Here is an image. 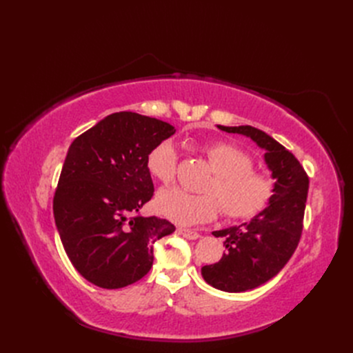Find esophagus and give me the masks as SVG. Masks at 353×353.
Wrapping results in <instances>:
<instances>
[{
	"label": "esophagus",
	"instance_id": "esophagus-1",
	"mask_svg": "<svg viewBox=\"0 0 353 353\" xmlns=\"http://www.w3.org/2000/svg\"><path fill=\"white\" fill-rule=\"evenodd\" d=\"M178 232L181 236L188 239V240H197L200 237V234L194 230H188V228H178Z\"/></svg>",
	"mask_w": 353,
	"mask_h": 353
}]
</instances>
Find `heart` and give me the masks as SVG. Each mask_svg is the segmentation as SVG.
Returning <instances> with one entry per match:
<instances>
[{"mask_svg":"<svg viewBox=\"0 0 353 353\" xmlns=\"http://www.w3.org/2000/svg\"><path fill=\"white\" fill-rule=\"evenodd\" d=\"M213 175L203 187L206 194H191L181 188L162 190L156 208L160 215L179 225H194L218 216L248 219L270 206L275 194L274 179L254 169L253 157L228 141H213L201 148ZM178 166L175 145L169 140L156 144L147 154V170L163 184L172 183Z\"/></svg>","mask_w":353,"mask_h":353,"instance_id":"heart-1","label":"heart"}]
</instances>
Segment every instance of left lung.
<instances>
[{"mask_svg": "<svg viewBox=\"0 0 353 353\" xmlns=\"http://www.w3.org/2000/svg\"><path fill=\"white\" fill-rule=\"evenodd\" d=\"M218 128L230 134L248 135L265 148V162L276 179L274 199L259 215L239 227L213 231L215 237L225 239L227 253L219 262L203 266V279L222 292L240 293L270 281L292 258L303 231L309 176L285 147L258 128Z\"/></svg>", "mask_w": 353, "mask_h": 353, "instance_id": "8db88e82", "label": "left lung"}]
</instances>
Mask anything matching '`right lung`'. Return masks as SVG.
Instances as JSON below:
<instances>
[{
    "mask_svg": "<svg viewBox=\"0 0 353 353\" xmlns=\"http://www.w3.org/2000/svg\"><path fill=\"white\" fill-rule=\"evenodd\" d=\"M175 134L172 125L134 112L109 114L74 138L52 199L56 225L70 262L85 280L122 288L153 265V244L175 227L144 218L153 197L147 154Z\"/></svg>",
    "mask_w": 353,
    "mask_h": 353,
    "instance_id": "right-lung-1",
    "label": "right lung"
}]
</instances>
